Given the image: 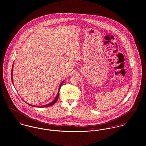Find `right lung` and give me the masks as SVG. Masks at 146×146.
Listing matches in <instances>:
<instances>
[{
  "label": "right lung",
  "instance_id": "right-lung-1",
  "mask_svg": "<svg viewBox=\"0 0 146 146\" xmlns=\"http://www.w3.org/2000/svg\"><path fill=\"white\" fill-rule=\"evenodd\" d=\"M13 67H12V72H11V80H12V82L13 83ZM64 81L61 84H60V85L59 86V88L58 89V94H57V96L56 97V98H55V99L52 102H51L50 104H47V105H44V106H34V105H30V104H28L29 105H30V106H34V107H37V108H44V107H48V106H51L52 105H54L56 102H57V100H58V97H59V90H60V87L62 86V85L63 84V83Z\"/></svg>",
  "mask_w": 146,
  "mask_h": 146
}]
</instances>
